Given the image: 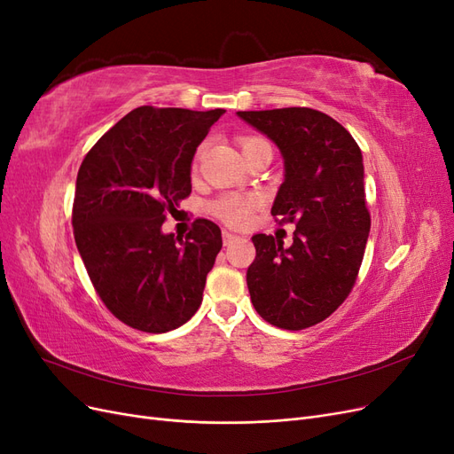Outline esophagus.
Returning a JSON list of instances; mask_svg holds the SVG:
<instances>
[{
    "instance_id": "esophagus-1",
    "label": "esophagus",
    "mask_w": 454,
    "mask_h": 454,
    "mask_svg": "<svg viewBox=\"0 0 454 454\" xmlns=\"http://www.w3.org/2000/svg\"><path fill=\"white\" fill-rule=\"evenodd\" d=\"M239 239H240V237L232 235V232H229V231H223V244H225V246H231L232 242L239 240Z\"/></svg>"
}]
</instances>
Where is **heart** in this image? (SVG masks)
<instances>
[{"label":"heart","instance_id":"obj_1","mask_svg":"<svg viewBox=\"0 0 454 454\" xmlns=\"http://www.w3.org/2000/svg\"><path fill=\"white\" fill-rule=\"evenodd\" d=\"M239 145L242 149L244 157L252 155L254 151H257L261 147H270V144L265 138H261V136H240ZM202 155H204V145H200L197 149L195 159H193V172L199 170ZM257 206H259V199L255 195L229 193V195H223V197L212 200L210 202V212L217 219H222V222L229 227H244L246 223L250 222V217H252V214H254Z\"/></svg>","mask_w":454,"mask_h":454}]
</instances>
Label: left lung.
<instances>
[{"mask_svg": "<svg viewBox=\"0 0 454 454\" xmlns=\"http://www.w3.org/2000/svg\"><path fill=\"white\" fill-rule=\"evenodd\" d=\"M239 117L278 145L286 174L270 214L295 223L290 248L272 235L252 237L246 282L261 318L297 332L333 314L358 278L371 229L362 151L345 127L310 107Z\"/></svg>", "mask_w": 454, "mask_h": 454, "instance_id": "left-lung-1", "label": "left lung"}]
</instances>
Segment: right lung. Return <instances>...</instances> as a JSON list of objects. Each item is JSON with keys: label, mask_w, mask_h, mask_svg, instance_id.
I'll return each mask as SVG.
<instances>
[{"label": "right lung", "mask_w": 454, "mask_h": 454, "mask_svg": "<svg viewBox=\"0 0 454 454\" xmlns=\"http://www.w3.org/2000/svg\"><path fill=\"white\" fill-rule=\"evenodd\" d=\"M225 109L136 107L92 145L77 172L74 237L107 310L145 333L197 312L222 231L195 219L185 239L162 223L191 195V162Z\"/></svg>", "instance_id": "obj_1"}]
</instances>
